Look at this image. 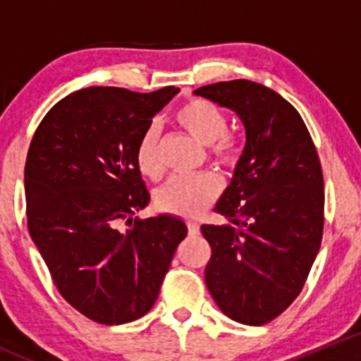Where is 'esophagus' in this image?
Masks as SVG:
<instances>
[{
    "instance_id": "34e87169",
    "label": "esophagus",
    "mask_w": 361,
    "mask_h": 361,
    "mask_svg": "<svg viewBox=\"0 0 361 361\" xmlns=\"http://www.w3.org/2000/svg\"><path fill=\"white\" fill-rule=\"evenodd\" d=\"M187 227H188V234H190V235H199V234H201V227H199L197 224H188Z\"/></svg>"
}]
</instances>
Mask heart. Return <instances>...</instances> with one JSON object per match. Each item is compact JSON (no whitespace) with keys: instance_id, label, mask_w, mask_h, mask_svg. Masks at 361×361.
Returning a JSON list of instances; mask_svg holds the SVG:
<instances>
[{"instance_id":"heart-1","label":"heart","mask_w":361,"mask_h":361,"mask_svg":"<svg viewBox=\"0 0 361 361\" xmlns=\"http://www.w3.org/2000/svg\"><path fill=\"white\" fill-rule=\"evenodd\" d=\"M178 126L197 143L209 147V154L220 162L228 164L235 159V145L227 134V116L214 103L192 99L181 104L174 113ZM137 169L143 176L157 180L162 173L159 157V130L148 127L136 148ZM221 192L220 178L211 173L192 178L171 180L155 195V204L164 213L181 218H197L211 206Z\"/></svg>"}]
</instances>
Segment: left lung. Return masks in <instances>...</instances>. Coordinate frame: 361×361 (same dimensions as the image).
Instances as JSON below:
<instances>
[{
  "instance_id": "left-lung-1",
  "label": "left lung",
  "mask_w": 361,
  "mask_h": 361,
  "mask_svg": "<svg viewBox=\"0 0 361 361\" xmlns=\"http://www.w3.org/2000/svg\"><path fill=\"white\" fill-rule=\"evenodd\" d=\"M245 126V148L216 202L224 225H202L206 286L220 311L264 325L297 298L323 235V173L304 120L262 83L232 80L194 90Z\"/></svg>"
}]
</instances>
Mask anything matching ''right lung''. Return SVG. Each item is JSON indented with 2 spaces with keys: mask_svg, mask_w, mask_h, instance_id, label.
Segmentation results:
<instances>
[{
  "mask_svg": "<svg viewBox=\"0 0 361 361\" xmlns=\"http://www.w3.org/2000/svg\"><path fill=\"white\" fill-rule=\"evenodd\" d=\"M178 92L76 90L32 136L24 171L29 234L59 293L92 322L122 325L147 314L187 235L173 214L133 218L150 202L137 143Z\"/></svg>",
  "mask_w": 361,
  "mask_h": 361,
  "instance_id": "obj_1",
  "label": "right lung"
}]
</instances>
